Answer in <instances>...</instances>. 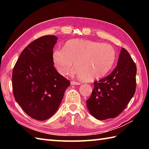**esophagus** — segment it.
I'll return each instance as SVG.
<instances>
[{
  "label": "esophagus",
  "instance_id": "34e87169",
  "mask_svg": "<svg viewBox=\"0 0 149 149\" xmlns=\"http://www.w3.org/2000/svg\"><path fill=\"white\" fill-rule=\"evenodd\" d=\"M71 84L72 85H80L81 83L77 82V81H72Z\"/></svg>",
  "mask_w": 149,
  "mask_h": 149
}]
</instances>
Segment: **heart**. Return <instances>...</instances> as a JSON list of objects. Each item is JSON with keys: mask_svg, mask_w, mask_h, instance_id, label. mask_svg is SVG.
I'll list each match as a JSON object with an SVG mask.
<instances>
[{"mask_svg": "<svg viewBox=\"0 0 149 149\" xmlns=\"http://www.w3.org/2000/svg\"><path fill=\"white\" fill-rule=\"evenodd\" d=\"M116 52L109 44L87 39H74L65 42L63 49H55L52 61L61 75L68 72L74 64L72 74L79 75L84 81H93L107 75L114 65Z\"/></svg>", "mask_w": 149, "mask_h": 149, "instance_id": "b5f03b06", "label": "heart"}]
</instances>
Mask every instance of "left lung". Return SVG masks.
I'll return each mask as SVG.
<instances>
[{
	"label": "left lung",
	"mask_w": 149,
	"mask_h": 149,
	"mask_svg": "<svg viewBox=\"0 0 149 149\" xmlns=\"http://www.w3.org/2000/svg\"><path fill=\"white\" fill-rule=\"evenodd\" d=\"M136 74L135 63L122 48L114 71L94 82L91 95L87 100L91 114L100 120L114 118L121 114L135 93Z\"/></svg>",
	"instance_id": "obj_1"
}]
</instances>
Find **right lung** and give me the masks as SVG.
<instances>
[{"instance_id": "right-lung-1", "label": "right lung", "mask_w": 149, "mask_h": 149, "mask_svg": "<svg viewBox=\"0 0 149 149\" xmlns=\"http://www.w3.org/2000/svg\"><path fill=\"white\" fill-rule=\"evenodd\" d=\"M57 37L45 35L25 48L12 71L14 97L25 112L43 121L53 116L70 81L60 75L52 61Z\"/></svg>"}]
</instances>
